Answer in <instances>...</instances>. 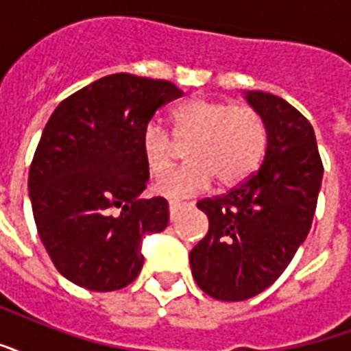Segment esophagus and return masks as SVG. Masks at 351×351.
Instances as JSON below:
<instances>
[{
  "label": "esophagus",
  "instance_id": "1",
  "mask_svg": "<svg viewBox=\"0 0 351 351\" xmlns=\"http://www.w3.org/2000/svg\"><path fill=\"white\" fill-rule=\"evenodd\" d=\"M187 206H189V204H186V202H178V200H171V202H169V217H171V221H173V219H175L176 215H178V213H180L182 210H186Z\"/></svg>",
  "mask_w": 351,
  "mask_h": 351
}]
</instances>
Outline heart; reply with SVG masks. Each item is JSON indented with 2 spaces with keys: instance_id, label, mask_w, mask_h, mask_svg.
I'll use <instances>...</instances> for the list:
<instances>
[{
  "instance_id": "b5f03b06",
  "label": "heart",
  "mask_w": 351,
  "mask_h": 351,
  "mask_svg": "<svg viewBox=\"0 0 351 351\" xmlns=\"http://www.w3.org/2000/svg\"><path fill=\"white\" fill-rule=\"evenodd\" d=\"M171 123L169 134L160 123L151 121L140 138L141 156L154 178L174 165L178 145H190V164L158 182L156 191L164 197L199 193L211 186L213 178L224 187L237 186L263 162L269 143L267 125L248 104L195 97L176 106Z\"/></svg>"
}]
</instances>
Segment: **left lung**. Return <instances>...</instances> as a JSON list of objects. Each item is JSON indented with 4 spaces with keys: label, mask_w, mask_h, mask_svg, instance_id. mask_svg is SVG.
<instances>
[{
    "label": "left lung",
    "mask_w": 351,
    "mask_h": 351,
    "mask_svg": "<svg viewBox=\"0 0 351 351\" xmlns=\"http://www.w3.org/2000/svg\"><path fill=\"white\" fill-rule=\"evenodd\" d=\"M247 99L267 125L263 164L226 193L197 202L210 228L189 252L197 285L223 302L248 300L282 276L309 234L324 173L300 112L272 93Z\"/></svg>",
    "instance_id": "1"
}]
</instances>
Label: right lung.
I'll list each match as a JSON object with an SVG mask.
<instances>
[{
  "label": "right lung",
  "instance_id": "right-lung-1",
  "mask_svg": "<svg viewBox=\"0 0 351 351\" xmlns=\"http://www.w3.org/2000/svg\"><path fill=\"white\" fill-rule=\"evenodd\" d=\"M184 92L169 80L103 77L71 93L45 125L29 169L36 230L51 261L88 291H117L141 267V239L165 230L164 197L140 199L149 171L140 138Z\"/></svg>",
  "mask_w": 351,
  "mask_h": 351
}]
</instances>
